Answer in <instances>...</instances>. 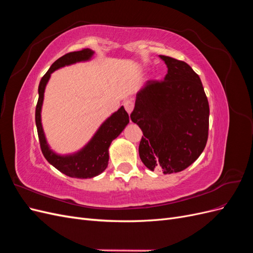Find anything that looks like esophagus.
Returning a JSON list of instances; mask_svg holds the SVG:
<instances>
[{
  "mask_svg": "<svg viewBox=\"0 0 253 253\" xmlns=\"http://www.w3.org/2000/svg\"><path fill=\"white\" fill-rule=\"evenodd\" d=\"M124 106H125L126 111L128 114H131L132 111H133V109H134V102H133V100H126V101L124 102Z\"/></svg>",
  "mask_w": 253,
  "mask_h": 253,
  "instance_id": "34e87169",
  "label": "esophagus"
}]
</instances>
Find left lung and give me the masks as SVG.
I'll return each instance as SVG.
<instances>
[{
  "mask_svg": "<svg viewBox=\"0 0 253 253\" xmlns=\"http://www.w3.org/2000/svg\"><path fill=\"white\" fill-rule=\"evenodd\" d=\"M168 67L164 80H149L137 93L131 114L143 133V165L165 174L177 173L203 153L209 131V103L198 75L183 61L160 56Z\"/></svg>",
  "mask_w": 253,
  "mask_h": 253,
  "instance_id": "1",
  "label": "left lung"
}]
</instances>
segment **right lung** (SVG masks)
<instances>
[{
	"instance_id": "obj_1",
	"label": "right lung",
	"mask_w": 253,
	"mask_h": 253,
	"mask_svg": "<svg viewBox=\"0 0 253 253\" xmlns=\"http://www.w3.org/2000/svg\"><path fill=\"white\" fill-rule=\"evenodd\" d=\"M94 51L89 48H83L79 51H72L59 58L50 66L39 84V99L36 106V126L39 136L40 147L44 157L47 162L70 177L91 178L102 173L109 164V148L111 142L124 131L128 124V115L124 106L115 112L99 127L91 140L81 151L73 155L60 156L53 153L45 139L41 124V108L44 98V90L49 80L50 74L60 67L70 65L80 61H86L93 56Z\"/></svg>"
}]
</instances>
